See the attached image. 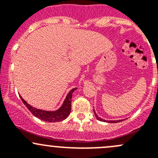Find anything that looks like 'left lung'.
Returning a JSON list of instances; mask_svg holds the SVG:
<instances>
[{
    "instance_id": "obj_1",
    "label": "left lung",
    "mask_w": 158,
    "mask_h": 158,
    "mask_svg": "<svg viewBox=\"0 0 158 158\" xmlns=\"http://www.w3.org/2000/svg\"><path fill=\"white\" fill-rule=\"evenodd\" d=\"M93 111H94V114H95V118H96L98 119V121H100V122H107V123H117V122H122V121L125 120V119H122V120H116V121H114V120H113V121H111V120H109H109H105V119L102 118L98 117V116L97 115V114H96V113H95V109H93Z\"/></svg>"
}]
</instances>
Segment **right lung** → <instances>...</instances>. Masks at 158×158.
<instances>
[{"mask_svg": "<svg viewBox=\"0 0 158 158\" xmlns=\"http://www.w3.org/2000/svg\"><path fill=\"white\" fill-rule=\"evenodd\" d=\"M76 89L77 88H74L69 91V93L66 95V98H65L64 102H63V105L56 111H46V110L36 109V108L33 107L30 104H28L20 95V97L23 104L26 106V107L30 110V112L35 117L41 119L44 122H57L63 121L69 116L70 111H71L72 95H73V92L75 90H76Z\"/></svg>", "mask_w": 158, "mask_h": 158, "instance_id": "obj_1", "label": "right lung"}]
</instances>
